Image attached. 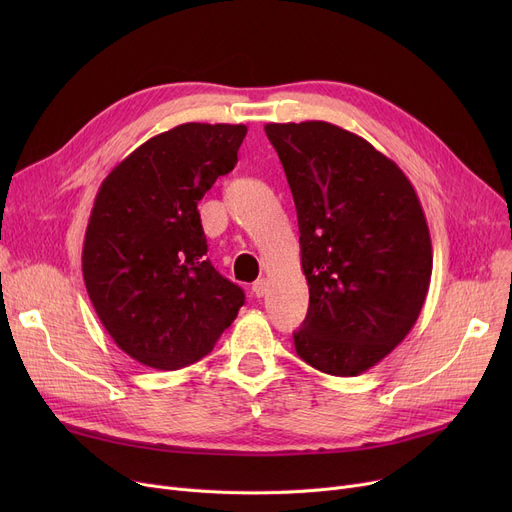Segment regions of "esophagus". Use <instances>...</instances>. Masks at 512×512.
<instances>
[{"label": "esophagus", "instance_id": "esophagus-1", "mask_svg": "<svg viewBox=\"0 0 512 512\" xmlns=\"http://www.w3.org/2000/svg\"><path fill=\"white\" fill-rule=\"evenodd\" d=\"M251 290H253V294H255L257 299H261L263 294L267 292V280H265V278H259L257 282H253V288H251Z\"/></svg>", "mask_w": 512, "mask_h": 512}]
</instances>
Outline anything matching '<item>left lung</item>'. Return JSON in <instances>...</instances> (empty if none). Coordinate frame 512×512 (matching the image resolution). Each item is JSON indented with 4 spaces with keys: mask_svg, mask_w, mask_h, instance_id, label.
Segmentation results:
<instances>
[{
    "mask_svg": "<svg viewBox=\"0 0 512 512\" xmlns=\"http://www.w3.org/2000/svg\"><path fill=\"white\" fill-rule=\"evenodd\" d=\"M297 207L309 311L294 332L311 367L353 378L407 338L432 280V238L411 180L355 132L265 124Z\"/></svg>",
    "mask_w": 512,
    "mask_h": 512,
    "instance_id": "obj_1",
    "label": "left lung"
}]
</instances>
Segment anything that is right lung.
<instances>
[{
	"instance_id": "1",
	"label": "right lung",
	"mask_w": 512,
	"mask_h": 512,
	"mask_svg": "<svg viewBox=\"0 0 512 512\" xmlns=\"http://www.w3.org/2000/svg\"><path fill=\"white\" fill-rule=\"evenodd\" d=\"M245 124L188 122L155 134L101 182L83 245V278L103 328L147 367L203 359L245 292L207 259L197 203L236 166Z\"/></svg>"
}]
</instances>
